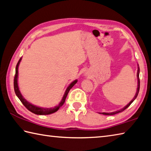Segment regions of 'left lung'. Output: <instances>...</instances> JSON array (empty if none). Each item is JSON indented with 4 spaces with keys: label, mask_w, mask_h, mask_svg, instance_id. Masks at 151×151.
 <instances>
[{
    "label": "left lung",
    "mask_w": 151,
    "mask_h": 151,
    "mask_svg": "<svg viewBox=\"0 0 151 151\" xmlns=\"http://www.w3.org/2000/svg\"><path fill=\"white\" fill-rule=\"evenodd\" d=\"M137 81H138V85H137V91H136V93H135V95L134 97H133V99H132V101H131L128 104H127L126 106H124L123 109H122L120 110H117V111H115V112H110V113H108V112H102V113H100V114H102L104 115H114L116 114H118V113H120V112H122V111H124V110H126L127 108H128L130 104L132 103V102L135 101V99L137 98V96L138 95V93H139V88H140V80H139V64H138V68H137Z\"/></svg>",
    "instance_id": "8db88e82"
}]
</instances>
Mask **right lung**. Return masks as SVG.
<instances>
[{
	"label": "right lung",
	"mask_w": 151,
	"mask_h": 151,
	"mask_svg": "<svg viewBox=\"0 0 151 151\" xmlns=\"http://www.w3.org/2000/svg\"><path fill=\"white\" fill-rule=\"evenodd\" d=\"M21 60H22V58H20V59L19 60L18 64H17V65H16V74H15V76H14V91H15L16 96H18V99L22 102V104H24L25 107H26V109L27 110H29L30 112H31L35 114H37V115H48V114H50L55 113V112H56V111H57L60 109V108L62 106V105L64 104L65 101H66V96L68 95V94L70 91V90L72 89L73 85H74L77 83V82H78V80H77V79H76V80H74L69 85V86L67 87L66 91H65V93H64V95L63 96V97H62V101L58 104V105H57V106H56L53 107V108H50V109H45V108L38 107L37 106H35V105H33L32 104H31L30 102H29L25 100V99L24 98V96H22L20 91H19V87H18V67H19V63H20Z\"/></svg>",
	"instance_id": "add662e5"
}]
</instances>
